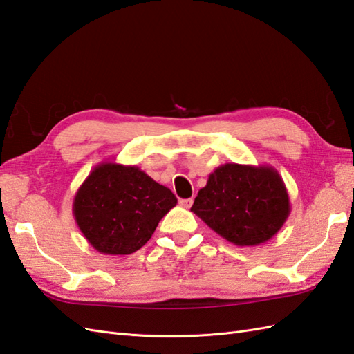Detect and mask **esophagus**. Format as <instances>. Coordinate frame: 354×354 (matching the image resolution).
Here are the masks:
<instances>
[{
  "label": "esophagus",
  "instance_id": "1",
  "mask_svg": "<svg viewBox=\"0 0 354 354\" xmlns=\"http://www.w3.org/2000/svg\"><path fill=\"white\" fill-rule=\"evenodd\" d=\"M178 203H180V206H182V207H185V209H189V207L192 206L194 200H192V198H183V200H180Z\"/></svg>",
  "mask_w": 354,
  "mask_h": 354
}]
</instances>
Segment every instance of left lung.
<instances>
[{
	"label": "left lung",
	"instance_id": "8db88e82",
	"mask_svg": "<svg viewBox=\"0 0 354 354\" xmlns=\"http://www.w3.org/2000/svg\"><path fill=\"white\" fill-rule=\"evenodd\" d=\"M191 212L234 245L254 247L283 227L290 204L277 169L225 163L209 176Z\"/></svg>",
	"mask_w": 354,
	"mask_h": 354
}]
</instances>
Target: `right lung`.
Instances as JSON below:
<instances>
[{
  "label": "right lung",
  "mask_w": 354,
  "mask_h": 354,
  "mask_svg": "<svg viewBox=\"0 0 354 354\" xmlns=\"http://www.w3.org/2000/svg\"><path fill=\"white\" fill-rule=\"evenodd\" d=\"M177 204L176 195L135 165H97L75 192L78 229L101 254L124 256L144 247Z\"/></svg>",
  "instance_id": "obj_1"
}]
</instances>
